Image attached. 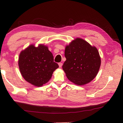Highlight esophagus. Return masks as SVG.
<instances>
[{"label": "esophagus", "mask_w": 123, "mask_h": 123, "mask_svg": "<svg viewBox=\"0 0 123 123\" xmlns=\"http://www.w3.org/2000/svg\"><path fill=\"white\" fill-rule=\"evenodd\" d=\"M59 67L61 68L62 66V63H61V62H60V63H59Z\"/></svg>", "instance_id": "esophagus-1"}]
</instances>
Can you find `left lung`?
Wrapping results in <instances>:
<instances>
[{
	"instance_id": "8db88e82",
	"label": "left lung",
	"mask_w": 123,
	"mask_h": 123,
	"mask_svg": "<svg viewBox=\"0 0 123 123\" xmlns=\"http://www.w3.org/2000/svg\"><path fill=\"white\" fill-rule=\"evenodd\" d=\"M66 61L62 66L69 80L74 84L83 85L91 82L98 73L101 64L99 52L81 38H76L66 46Z\"/></svg>"
}]
</instances>
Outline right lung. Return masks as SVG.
<instances>
[{"label":"right lung","mask_w":123,"mask_h":123,"mask_svg":"<svg viewBox=\"0 0 123 123\" xmlns=\"http://www.w3.org/2000/svg\"><path fill=\"white\" fill-rule=\"evenodd\" d=\"M20 73L33 85L40 87L51 79L54 70L59 67L54 62V56L47 46L33 45L20 53L18 60Z\"/></svg>","instance_id":"right-lung-1"}]
</instances>
